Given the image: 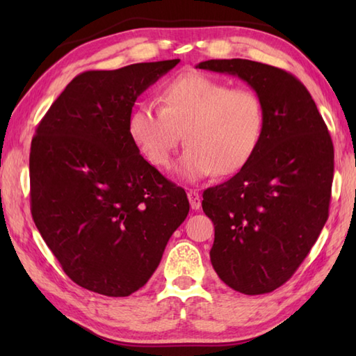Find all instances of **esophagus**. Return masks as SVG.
<instances>
[{
  "label": "esophagus",
  "mask_w": 356,
  "mask_h": 356,
  "mask_svg": "<svg viewBox=\"0 0 356 356\" xmlns=\"http://www.w3.org/2000/svg\"><path fill=\"white\" fill-rule=\"evenodd\" d=\"M188 200H190V205L193 209H200L202 207V197L200 194L195 190L188 191Z\"/></svg>",
  "instance_id": "1"
}]
</instances>
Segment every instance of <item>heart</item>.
Segmentation results:
<instances>
[{
    "label": "heart",
    "mask_w": 356,
    "mask_h": 356,
    "mask_svg": "<svg viewBox=\"0 0 356 356\" xmlns=\"http://www.w3.org/2000/svg\"><path fill=\"white\" fill-rule=\"evenodd\" d=\"M264 111L251 88L231 87L208 74L176 76L161 93V107L143 102L128 118L136 147L157 168H168L180 142L188 145L180 172L186 179L237 172L255 153Z\"/></svg>",
    "instance_id": "obj_1"
}]
</instances>
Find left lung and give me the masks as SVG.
Wrapping results in <instances>:
<instances>
[{
	"label": "left lung",
	"instance_id": "obj_1",
	"mask_svg": "<svg viewBox=\"0 0 356 356\" xmlns=\"http://www.w3.org/2000/svg\"><path fill=\"white\" fill-rule=\"evenodd\" d=\"M197 69L238 76L263 104L255 153L236 176L203 191L202 208L214 223L217 275L237 292L268 293L295 274L327 222L334 143L289 72L249 59H209Z\"/></svg>",
	"mask_w": 356,
	"mask_h": 356
}]
</instances>
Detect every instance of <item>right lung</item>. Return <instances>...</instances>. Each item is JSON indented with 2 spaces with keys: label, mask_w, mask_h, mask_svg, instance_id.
<instances>
[{
  "label": "right lung",
  "mask_w": 356,
  "mask_h": 356,
  "mask_svg": "<svg viewBox=\"0 0 356 356\" xmlns=\"http://www.w3.org/2000/svg\"><path fill=\"white\" fill-rule=\"evenodd\" d=\"M180 63H139L78 74L36 127L30 209L64 272L84 289L128 297L161 263L188 216L184 188L139 154L133 105Z\"/></svg>",
  "instance_id": "obj_1"
}]
</instances>
